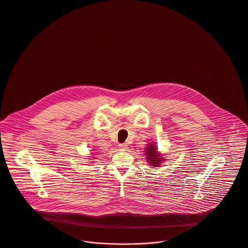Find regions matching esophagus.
Returning a JSON list of instances; mask_svg holds the SVG:
<instances>
[{
    "instance_id": "1",
    "label": "esophagus",
    "mask_w": 248,
    "mask_h": 248,
    "mask_svg": "<svg viewBox=\"0 0 248 248\" xmlns=\"http://www.w3.org/2000/svg\"><path fill=\"white\" fill-rule=\"evenodd\" d=\"M119 148H120V150H122V151H126V150L128 149L125 144H119Z\"/></svg>"
}]
</instances>
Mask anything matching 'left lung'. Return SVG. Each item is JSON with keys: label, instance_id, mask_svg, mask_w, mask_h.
<instances>
[{"label": "left lung", "instance_id": "left-lung-1", "mask_svg": "<svg viewBox=\"0 0 248 248\" xmlns=\"http://www.w3.org/2000/svg\"><path fill=\"white\" fill-rule=\"evenodd\" d=\"M145 156L147 159V162L149 163L150 166L154 167H158L162 165L163 161H165V157H163L162 154H160L157 150V146L155 143H149L144 151Z\"/></svg>", "mask_w": 248, "mask_h": 248}]
</instances>
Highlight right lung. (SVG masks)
Returning <instances> with one entry per match:
<instances>
[{
  "instance_id": "obj_1",
  "label": "right lung",
  "mask_w": 248,
  "mask_h": 248,
  "mask_svg": "<svg viewBox=\"0 0 248 248\" xmlns=\"http://www.w3.org/2000/svg\"><path fill=\"white\" fill-rule=\"evenodd\" d=\"M92 154H93V153H92ZM92 159H93V158H92Z\"/></svg>"
}]
</instances>
